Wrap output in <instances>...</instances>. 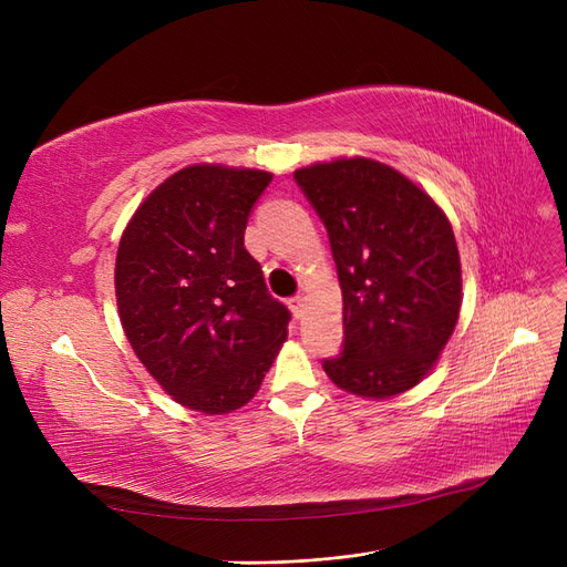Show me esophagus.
Listing matches in <instances>:
<instances>
[{
	"label": "esophagus",
	"instance_id": "34e87169",
	"mask_svg": "<svg viewBox=\"0 0 567 567\" xmlns=\"http://www.w3.org/2000/svg\"><path fill=\"white\" fill-rule=\"evenodd\" d=\"M305 305H307V298H305V296H293V298L288 300L290 312H293V317H296V319H302V315H305Z\"/></svg>",
	"mask_w": 567,
	"mask_h": 567
}]
</instances>
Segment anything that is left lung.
<instances>
[{
    "label": "left lung",
    "mask_w": 567,
    "mask_h": 567,
    "mask_svg": "<svg viewBox=\"0 0 567 567\" xmlns=\"http://www.w3.org/2000/svg\"><path fill=\"white\" fill-rule=\"evenodd\" d=\"M329 231L342 290V350L329 379L359 398L414 388L447 346L461 310V262L447 215L398 169L340 158L296 169Z\"/></svg>",
    "instance_id": "1"
}]
</instances>
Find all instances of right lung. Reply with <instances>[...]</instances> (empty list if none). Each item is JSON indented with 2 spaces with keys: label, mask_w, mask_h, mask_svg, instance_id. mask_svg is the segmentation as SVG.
Segmentation results:
<instances>
[{
  "label": "right lung",
  "mask_w": 567,
  "mask_h": 567,
  "mask_svg": "<svg viewBox=\"0 0 567 567\" xmlns=\"http://www.w3.org/2000/svg\"><path fill=\"white\" fill-rule=\"evenodd\" d=\"M262 169L192 165L136 208L115 257V298L134 354L167 394L229 414L260 390L290 312L244 246Z\"/></svg>",
  "instance_id": "add662e5"
}]
</instances>
